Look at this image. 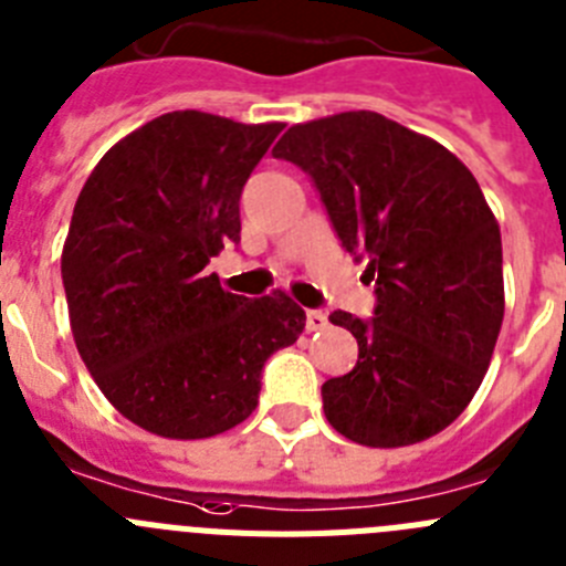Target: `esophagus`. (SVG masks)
I'll return each instance as SVG.
<instances>
[{"instance_id":"34e87169","label":"esophagus","mask_w":566,"mask_h":566,"mask_svg":"<svg viewBox=\"0 0 566 566\" xmlns=\"http://www.w3.org/2000/svg\"><path fill=\"white\" fill-rule=\"evenodd\" d=\"M325 325H328V317H325L323 311H317V308H308L305 311V331H323Z\"/></svg>"}]
</instances>
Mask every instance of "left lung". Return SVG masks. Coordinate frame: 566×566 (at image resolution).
I'll return each instance as SVG.
<instances>
[{
	"mask_svg": "<svg viewBox=\"0 0 566 566\" xmlns=\"http://www.w3.org/2000/svg\"><path fill=\"white\" fill-rule=\"evenodd\" d=\"M272 154L319 190L342 247L376 283L373 319L334 311L359 342L323 385L331 427L373 449L432 438L483 385L505 314L502 238L471 170L376 112L289 128Z\"/></svg>",
	"mask_w": 566,
	"mask_h": 566,
	"instance_id": "1",
	"label": "left lung"
}]
</instances>
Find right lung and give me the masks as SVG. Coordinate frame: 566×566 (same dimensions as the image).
<instances>
[{
  "instance_id": "obj_1",
  "label": "right lung",
  "mask_w": 566,
  "mask_h": 566,
  "mask_svg": "<svg viewBox=\"0 0 566 566\" xmlns=\"http://www.w3.org/2000/svg\"><path fill=\"white\" fill-rule=\"evenodd\" d=\"M283 123L170 112L103 154L61 252L70 325L95 385L159 438L199 440L247 421L269 356L297 342L286 292L249 300L207 272L241 241V190Z\"/></svg>"
}]
</instances>
